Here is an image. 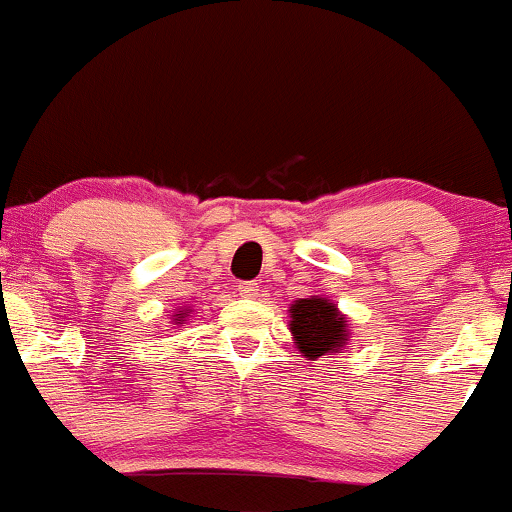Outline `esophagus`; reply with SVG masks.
I'll return each instance as SVG.
<instances>
[{"instance_id":"34e87169","label":"esophagus","mask_w":512,"mask_h":512,"mask_svg":"<svg viewBox=\"0 0 512 512\" xmlns=\"http://www.w3.org/2000/svg\"><path fill=\"white\" fill-rule=\"evenodd\" d=\"M257 291H260V286H257L255 281H243V284L238 286V293L243 298H255Z\"/></svg>"}]
</instances>
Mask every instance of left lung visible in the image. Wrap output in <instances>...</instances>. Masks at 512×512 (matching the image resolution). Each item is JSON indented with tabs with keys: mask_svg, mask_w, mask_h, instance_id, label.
Segmentation results:
<instances>
[{
	"mask_svg": "<svg viewBox=\"0 0 512 512\" xmlns=\"http://www.w3.org/2000/svg\"><path fill=\"white\" fill-rule=\"evenodd\" d=\"M291 332L305 358L337 354L346 344V317L325 298H301L291 305Z\"/></svg>",
	"mask_w": 512,
	"mask_h": 512,
	"instance_id": "1",
	"label": "left lung"
}]
</instances>
